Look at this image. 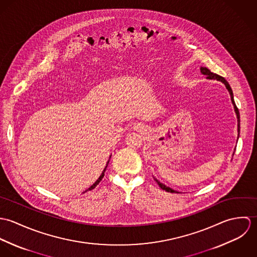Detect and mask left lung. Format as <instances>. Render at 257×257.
<instances>
[{
    "label": "left lung",
    "mask_w": 257,
    "mask_h": 257,
    "mask_svg": "<svg viewBox=\"0 0 257 257\" xmlns=\"http://www.w3.org/2000/svg\"><path fill=\"white\" fill-rule=\"evenodd\" d=\"M201 72H202V74L206 75L208 79H216V80H219V81L222 82V83L225 85L226 89L228 90V92H229V94H230L231 102H232V104H233L234 110H235V112H236V116H237V130H238V133H239V131H240V119H239V111H238L237 107L235 106V103H234V100H233V94H232V90H231V88H230L229 84L226 82V80H225L223 77H221V76L218 75V74L211 72V70H209V69H208V68H206V67H201ZM154 180L157 182L158 186H159V187H160L162 190H165L166 192H170V193H176V191H174V190H172L171 188H169V187L165 186L164 184L160 183L158 180H156V179H154Z\"/></svg>",
    "instance_id": "left-lung-1"
}]
</instances>
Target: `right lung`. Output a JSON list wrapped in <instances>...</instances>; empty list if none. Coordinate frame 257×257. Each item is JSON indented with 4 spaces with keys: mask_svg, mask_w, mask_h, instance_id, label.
I'll return each mask as SVG.
<instances>
[{
    "mask_svg": "<svg viewBox=\"0 0 257 257\" xmlns=\"http://www.w3.org/2000/svg\"><path fill=\"white\" fill-rule=\"evenodd\" d=\"M107 166H108V163H107ZM107 166L105 167V169H104V171L102 172V174H101V176L99 177V179H98V180H97L95 183L93 184V185H92L90 188H88V190H86V191H91L92 189H94V188H95V187H96L98 184L100 183V181L102 180V178H103V177H104V175H105V171H106V168H107Z\"/></svg>",
    "mask_w": 257,
    "mask_h": 257,
    "instance_id": "right-lung-1",
    "label": "right lung"
}]
</instances>
